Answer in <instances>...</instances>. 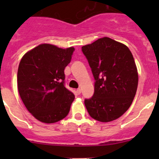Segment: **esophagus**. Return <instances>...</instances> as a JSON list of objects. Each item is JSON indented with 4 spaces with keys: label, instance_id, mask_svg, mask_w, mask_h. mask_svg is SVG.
<instances>
[{
    "label": "esophagus",
    "instance_id": "34e87169",
    "mask_svg": "<svg viewBox=\"0 0 159 159\" xmlns=\"http://www.w3.org/2000/svg\"><path fill=\"white\" fill-rule=\"evenodd\" d=\"M76 92H77V94H81V89H77Z\"/></svg>",
    "mask_w": 159,
    "mask_h": 159
}]
</instances>
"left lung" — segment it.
Segmentation results:
<instances>
[{
    "instance_id": "obj_1",
    "label": "left lung",
    "mask_w": 159,
    "mask_h": 159,
    "mask_svg": "<svg viewBox=\"0 0 159 159\" xmlns=\"http://www.w3.org/2000/svg\"><path fill=\"white\" fill-rule=\"evenodd\" d=\"M94 78V92L84 105L91 118L108 122L131 106L139 75L129 48L109 38H99L81 48Z\"/></svg>"
}]
</instances>
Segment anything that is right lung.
<instances>
[{"instance_id":"right-lung-1","label":"right lung","mask_w":159,"mask_h":159,"mask_svg":"<svg viewBox=\"0 0 159 159\" xmlns=\"http://www.w3.org/2000/svg\"><path fill=\"white\" fill-rule=\"evenodd\" d=\"M75 48L42 44L27 52L17 70V89L24 105L38 121L54 123L68 115L75 95L65 86V68Z\"/></svg>"}]
</instances>
